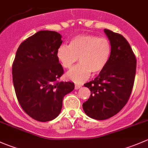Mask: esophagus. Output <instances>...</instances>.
Here are the masks:
<instances>
[{
	"label": "esophagus",
	"instance_id": "esophagus-1",
	"mask_svg": "<svg viewBox=\"0 0 148 148\" xmlns=\"http://www.w3.org/2000/svg\"><path fill=\"white\" fill-rule=\"evenodd\" d=\"M81 85H79V84H75V86H74V87H75V89H79L80 87H81Z\"/></svg>",
	"mask_w": 148,
	"mask_h": 148
}]
</instances>
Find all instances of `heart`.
<instances>
[{
    "instance_id": "heart-1",
    "label": "heart",
    "mask_w": 148,
    "mask_h": 148,
    "mask_svg": "<svg viewBox=\"0 0 148 148\" xmlns=\"http://www.w3.org/2000/svg\"><path fill=\"white\" fill-rule=\"evenodd\" d=\"M112 47L110 41L94 35H79L71 39L69 46L62 44L56 51L57 59L65 69H70L79 58L80 64L66 74L68 79L82 83L94 74H99L108 63Z\"/></svg>"
}]
</instances>
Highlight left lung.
Masks as SVG:
<instances>
[{"label": "left lung", "instance_id": "left-lung-1", "mask_svg": "<svg viewBox=\"0 0 148 148\" xmlns=\"http://www.w3.org/2000/svg\"><path fill=\"white\" fill-rule=\"evenodd\" d=\"M112 51L108 63L94 80L85 84L90 97L83 103L87 116L107 120L119 112L127 102L136 72V58L129 43L120 34L104 29Z\"/></svg>", "mask_w": 148, "mask_h": 148}]
</instances>
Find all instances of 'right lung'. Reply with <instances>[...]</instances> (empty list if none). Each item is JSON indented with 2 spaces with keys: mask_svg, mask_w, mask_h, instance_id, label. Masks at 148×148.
Wrapping results in <instances>:
<instances>
[{
  "mask_svg": "<svg viewBox=\"0 0 148 148\" xmlns=\"http://www.w3.org/2000/svg\"><path fill=\"white\" fill-rule=\"evenodd\" d=\"M62 37L56 31H38L21 44L12 66L13 86L21 107L40 122L58 117L64 97L74 89V83L56 82L64 73L56 56Z\"/></svg>",
  "mask_w": 148,
  "mask_h": 148,
  "instance_id": "obj_1",
  "label": "right lung"
}]
</instances>
